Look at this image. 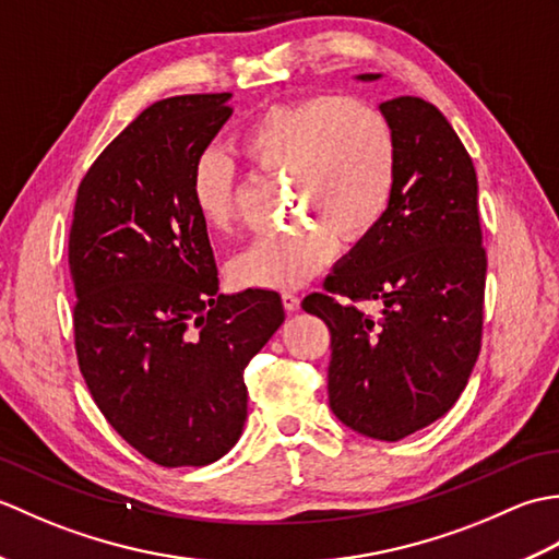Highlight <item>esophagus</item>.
<instances>
[{"instance_id":"esophagus-1","label":"esophagus","mask_w":559,"mask_h":559,"mask_svg":"<svg viewBox=\"0 0 559 559\" xmlns=\"http://www.w3.org/2000/svg\"><path fill=\"white\" fill-rule=\"evenodd\" d=\"M281 300H283V307H286V312H298L300 310V298L295 293H283Z\"/></svg>"}]
</instances>
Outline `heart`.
I'll use <instances>...</instances> for the list:
<instances>
[{"mask_svg":"<svg viewBox=\"0 0 559 559\" xmlns=\"http://www.w3.org/2000/svg\"><path fill=\"white\" fill-rule=\"evenodd\" d=\"M254 170L288 177L293 211L310 216L261 235L230 261L245 288H298L322 271L341 240L355 242L384 218L396 185V139L386 117L358 98L317 96L273 105L237 139ZM189 194L199 221L223 233L235 218L237 182L223 151L192 165Z\"/></svg>","mask_w":559,"mask_h":559,"instance_id":"heart-1","label":"heart"}]
</instances>
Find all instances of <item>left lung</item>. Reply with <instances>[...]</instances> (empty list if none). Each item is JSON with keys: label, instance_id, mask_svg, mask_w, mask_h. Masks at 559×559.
Wrapping results in <instances>:
<instances>
[{"label": "left lung", "instance_id": "1", "mask_svg": "<svg viewBox=\"0 0 559 559\" xmlns=\"http://www.w3.org/2000/svg\"><path fill=\"white\" fill-rule=\"evenodd\" d=\"M382 74H360L377 81ZM396 139L394 197L302 310L331 334L329 406L365 437L399 442L454 406L478 360L485 259L478 177L432 103L379 105ZM349 299H379L367 318Z\"/></svg>", "mask_w": 559, "mask_h": 559}]
</instances>
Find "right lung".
Instances as JSON below:
<instances>
[{
  "mask_svg": "<svg viewBox=\"0 0 559 559\" xmlns=\"http://www.w3.org/2000/svg\"><path fill=\"white\" fill-rule=\"evenodd\" d=\"M230 98L177 96L141 112L81 180L69 230L81 374L117 435L165 468L209 466L235 447L245 367L286 319L273 290L218 293L189 194Z\"/></svg>",
  "mask_w": 559,
  "mask_h": 559,
  "instance_id": "right-lung-1",
  "label": "right lung"
}]
</instances>
